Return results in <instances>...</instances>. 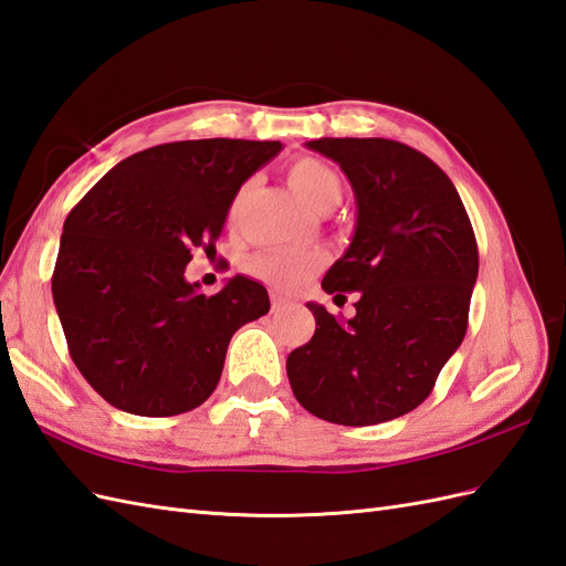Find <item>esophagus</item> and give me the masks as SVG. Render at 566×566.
<instances>
[{"instance_id":"1","label":"esophagus","mask_w":566,"mask_h":566,"mask_svg":"<svg viewBox=\"0 0 566 566\" xmlns=\"http://www.w3.org/2000/svg\"><path fill=\"white\" fill-rule=\"evenodd\" d=\"M286 308H292V304H289V301H284L282 296L272 294V311H274V313H282V311H286Z\"/></svg>"}]
</instances>
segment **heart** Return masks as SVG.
<instances>
[{
    "label": "heart",
    "mask_w": 566,
    "mask_h": 566,
    "mask_svg": "<svg viewBox=\"0 0 566 566\" xmlns=\"http://www.w3.org/2000/svg\"><path fill=\"white\" fill-rule=\"evenodd\" d=\"M286 180L298 200L315 209V212L335 209L345 195L343 178H339L337 170L331 164L313 159V156H304V159H296L289 166ZM321 260L323 255L313 248H270V251L255 253L248 268L274 289L292 292L294 286L315 272Z\"/></svg>",
    "instance_id": "1"
}]
</instances>
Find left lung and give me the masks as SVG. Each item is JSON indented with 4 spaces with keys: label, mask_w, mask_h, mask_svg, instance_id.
<instances>
[{
    "label": "left lung",
    "mask_w": 566,
    "mask_h": 566,
    "mask_svg": "<svg viewBox=\"0 0 566 566\" xmlns=\"http://www.w3.org/2000/svg\"><path fill=\"white\" fill-rule=\"evenodd\" d=\"M357 200L352 243L325 272L327 294L359 292L354 318L306 304L311 343L286 359L296 400L333 424L369 427L412 412L468 331L478 243L451 178L407 144L323 137Z\"/></svg>",
    "instance_id": "8db88e82"
}]
</instances>
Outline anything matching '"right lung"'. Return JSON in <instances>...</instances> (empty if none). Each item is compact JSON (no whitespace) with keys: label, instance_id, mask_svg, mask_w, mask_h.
I'll return each instance as SVG.
<instances>
[{"label":"right lung","instance_id":"1","mask_svg":"<svg viewBox=\"0 0 566 566\" xmlns=\"http://www.w3.org/2000/svg\"><path fill=\"white\" fill-rule=\"evenodd\" d=\"M282 142L188 139L113 166L67 221L52 298L76 369L129 415L174 417L212 396L241 325L268 289L235 274L207 296L186 280L192 248L214 251L233 197Z\"/></svg>","mask_w":566,"mask_h":566}]
</instances>
